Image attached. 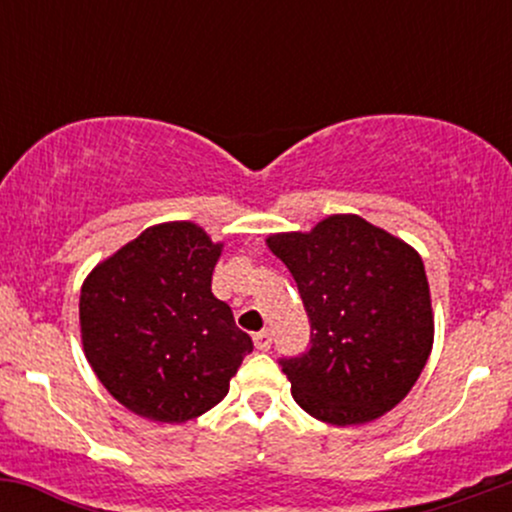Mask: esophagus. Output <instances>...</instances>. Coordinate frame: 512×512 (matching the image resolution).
Here are the masks:
<instances>
[{
    "mask_svg": "<svg viewBox=\"0 0 512 512\" xmlns=\"http://www.w3.org/2000/svg\"><path fill=\"white\" fill-rule=\"evenodd\" d=\"M252 342H255V349L269 351V349H272V334H269V330H262V332H257L255 337H252Z\"/></svg>",
    "mask_w": 512,
    "mask_h": 512,
    "instance_id": "obj_1",
    "label": "esophagus"
}]
</instances>
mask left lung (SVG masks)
Here are the masks:
<instances>
[{
  "label": "left lung",
  "mask_w": 512,
  "mask_h": 512,
  "mask_svg": "<svg viewBox=\"0 0 512 512\" xmlns=\"http://www.w3.org/2000/svg\"><path fill=\"white\" fill-rule=\"evenodd\" d=\"M310 317V349L281 358L298 407L332 426H356L397 407L433 346L431 291L411 245L356 214L308 233H274Z\"/></svg>",
  "instance_id": "obj_1"
}]
</instances>
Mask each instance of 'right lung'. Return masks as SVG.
<instances>
[{
  "label": "right lung",
  "instance_id": "obj_1",
  "mask_svg": "<svg viewBox=\"0 0 512 512\" xmlns=\"http://www.w3.org/2000/svg\"><path fill=\"white\" fill-rule=\"evenodd\" d=\"M223 243L192 221L146 228L81 286L79 322L93 373L122 407L185 424L228 395L252 339L211 293Z\"/></svg>",
  "mask_w": 512,
  "mask_h": 512
}]
</instances>
